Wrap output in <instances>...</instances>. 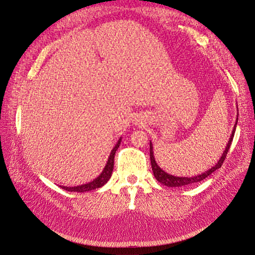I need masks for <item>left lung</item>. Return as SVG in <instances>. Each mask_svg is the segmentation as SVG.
<instances>
[{
  "label": "left lung",
  "mask_w": 255,
  "mask_h": 255,
  "mask_svg": "<svg viewBox=\"0 0 255 255\" xmlns=\"http://www.w3.org/2000/svg\"><path fill=\"white\" fill-rule=\"evenodd\" d=\"M238 122V119H237ZM236 127H237V124L235 125L234 127V130H232L231 132V137H230V140L228 141V144H227V147L224 151L223 155H221V158L219 159V161L216 163V165H214L211 169H209L208 171H206L204 173H202V174L199 175H196V176H193V177H185V176H174V175H171L169 174V173L164 172L163 170L161 169V167L156 164L155 162V159H154V155H153V147H152V143L150 142V160H151V166H152V171H153V175L154 177L158 180L161 184H163V185L165 186H169V187H180V186H185V185H191V184H194V183H197V182H200L203 181L204 178L207 177L208 175H210L211 173L215 172L217 169H219V167H221V165H223L224 161L226 159V155L227 153H228L229 151V148H230V144L232 142V139H234V136H235V131H236Z\"/></svg>",
  "instance_id": "obj_1"
}]
</instances>
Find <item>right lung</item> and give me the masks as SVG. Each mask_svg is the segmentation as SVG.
Returning <instances> with one entry per match:
<instances>
[{"label": "right lung", "instance_id": "right-lung-1", "mask_svg": "<svg viewBox=\"0 0 255 255\" xmlns=\"http://www.w3.org/2000/svg\"><path fill=\"white\" fill-rule=\"evenodd\" d=\"M121 141H122V138L118 140V142L116 143L115 147L113 148L110 156H108L107 163L104 167V170H103V172L101 173L100 176H97L95 180H93L88 184H83V185H79V186H75V187H67V186H61V187L63 189H66V191H68V192H79V193L93 191V189L102 187L103 185H104V184L107 183V181L110 180L111 176H112V172L114 170V158H115V153H116L117 149L119 148Z\"/></svg>", "mask_w": 255, "mask_h": 255}]
</instances>
